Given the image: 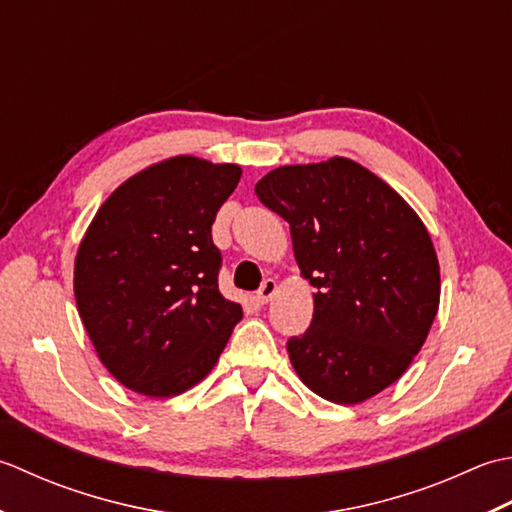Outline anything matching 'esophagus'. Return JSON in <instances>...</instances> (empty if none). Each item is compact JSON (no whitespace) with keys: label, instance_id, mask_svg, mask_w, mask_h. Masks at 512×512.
Here are the masks:
<instances>
[{"label":"esophagus","instance_id":"esophagus-1","mask_svg":"<svg viewBox=\"0 0 512 512\" xmlns=\"http://www.w3.org/2000/svg\"><path fill=\"white\" fill-rule=\"evenodd\" d=\"M276 289H278V285H276V280L274 278H265L263 280V285H260V289L256 291V298H258V302H265L267 300H271V296L276 294Z\"/></svg>","mask_w":512,"mask_h":512}]
</instances>
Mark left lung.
Returning a JSON list of instances; mask_svg holds the SVG:
<instances>
[{
	"instance_id": "8db88e82",
	"label": "left lung",
	"mask_w": 512,
	"mask_h": 512,
	"mask_svg": "<svg viewBox=\"0 0 512 512\" xmlns=\"http://www.w3.org/2000/svg\"><path fill=\"white\" fill-rule=\"evenodd\" d=\"M285 218L296 263L318 289L314 318L287 340L307 387L338 404L387 389L422 349L440 305V265L404 198L349 159L285 165L256 183Z\"/></svg>"
}]
</instances>
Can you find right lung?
<instances>
[{
  "label": "right lung",
  "mask_w": 512,
  "mask_h": 512,
  "mask_svg": "<svg viewBox=\"0 0 512 512\" xmlns=\"http://www.w3.org/2000/svg\"><path fill=\"white\" fill-rule=\"evenodd\" d=\"M238 165L194 156L156 163L110 194L75 260L79 316L123 387L170 398L203 380L243 309L218 291L216 212Z\"/></svg>",
  "instance_id": "obj_1"
}]
</instances>
